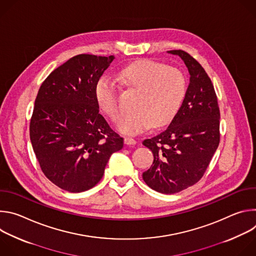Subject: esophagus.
Instances as JSON below:
<instances>
[{"mask_svg":"<svg viewBox=\"0 0 256 256\" xmlns=\"http://www.w3.org/2000/svg\"><path fill=\"white\" fill-rule=\"evenodd\" d=\"M124 142L126 144H136V140L132 138H130V136H124Z\"/></svg>","mask_w":256,"mask_h":256,"instance_id":"1","label":"esophagus"}]
</instances>
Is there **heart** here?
Listing matches in <instances>:
<instances>
[{
    "instance_id": "obj_1",
    "label": "heart",
    "mask_w": 256,
    "mask_h": 256,
    "mask_svg": "<svg viewBox=\"0 0 256 256\" xmlns=\"http://www.w3.org/2000/svg\"><path fill=\"white\" fill-rule=\"evenodd\" d=\"M120 79L130 90L138 92L132 107L118 122V128L126 134H138L153 126L170 122L178 112L186 92L184 72L175 66L151 60L136 62L120 72ZM96 101L101 110L116 122L122 104L118 87L108 77H101L95 86Z\"/></svg>"
}]
</instances>
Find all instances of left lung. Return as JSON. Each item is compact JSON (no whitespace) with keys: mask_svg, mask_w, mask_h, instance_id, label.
I'll return each mask as SVG.
<instances>
[{"mask_svg":"<svg viewBox=\"0 0 256 256\" xmlns=\"http://www.w3.org/2000/svg\"><path fill=\"white\" fill-rule=\"evenodd\" d=\"M168 52L184 60L190 75V85L169 126L142 142L154 155L142 179L152 190L165 194H177L200 181L220 142V108L206 72L184 50Z\"/></svg>","mask_w":256,"mask_h":256,"instance_id":"8db88e82","label":"left lung"}]
</instances>
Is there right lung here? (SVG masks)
Returning <instances> with one entry per match:
<instances>
[{
  "label": "right lung",
  "mask_w": 256,
  "mask_h": 256,
  "mask_svg": "<svg viewBox=\"0 0 256 256\" xmlns=\"http://www.w3.org/2000/svg\"><path fill=\"white\" fill-rule=\"evenodd\" d=\"M114 56L78 54L52 70L36 96L30 120L32 148L44 175L60 188L95 186L124 138L99 114L95 86Z\"/></svg>",
  "instance_id": "1"
}]
</instances>
